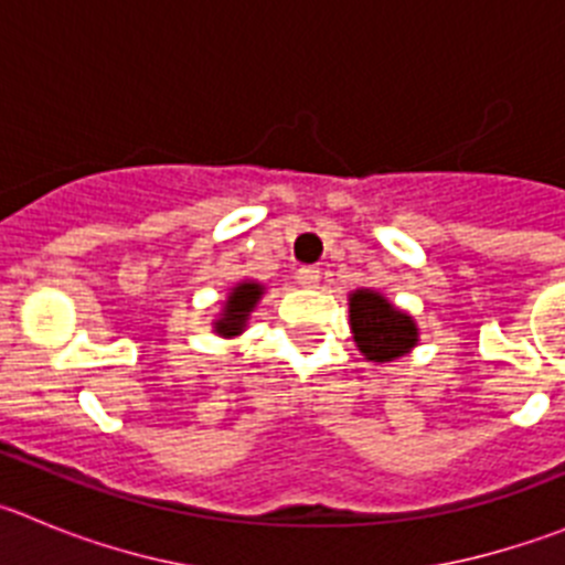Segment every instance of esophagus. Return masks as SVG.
Segmentation results:
<instances>
[{
    "instance_id": "1",
    "label": "esophagus",
    "mask_w": 565,
    "mask_h": 565,
    "mask_svg": "<svg viewBox=\"0 0 565 565\" xmlns=\"http://www.w3.org/2000/svg\"><path fill=\"white\" fill-rule=\"evenodd\" d=\"M297 282H299V286L313 288L319 282V268H313V266L297 268Z\"/></svg>"
}]
</instances>
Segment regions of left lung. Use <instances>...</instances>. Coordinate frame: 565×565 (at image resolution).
Wrapping results in <instances>:
<instances>
[{
  "mask_svg": "<svg viewBox=\"0 0 565 565\" xmlns=\"http://www.w3.org/2000/svg\"><path fill=\"white\" fill-rule=\"evenodd\" d=\"M353 342L371 362H393L411 353L418 342V328L411 313L398 311L393 302L371 288H359L351 297Z\"/></svg>",
  "mask_w": 565,
  "mask_h": 565,
  "instance_id": "8db88e82",
  "label": "left lung"
}]
</instances>
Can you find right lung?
Returning a JSON list of instances; mask_svg holds the SVG:
<instances>
[{
	"label": "right lung",
	"mask_w": 565,
	"mask_h": 565,
	"mask_svg": "<svg viewBox=\"0 0 565 565\" xmlns=\"http://www.w3.org/2000/svg\"><path fill=\"white\" fill-rule=\"evenodd\" d=\"M263 291H266V288L259 286V282H254V279H243V282H237V286L228 291L226 302H223L221 319H214V333H221V337L226 339L243 333L248 313L254 311V306L259 302Z\"/></svg>",
	"instance_id": "obj_1"
}]
</instances>
